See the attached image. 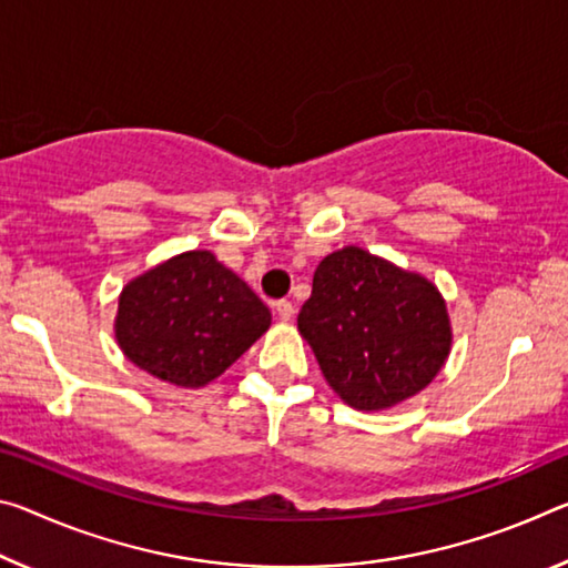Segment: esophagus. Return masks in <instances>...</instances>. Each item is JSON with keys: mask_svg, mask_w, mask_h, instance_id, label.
I'll return each instance as SVG.
<instances>
[{"mask_svg": "<svg viewBox=\"0 0 568 568\" xmlns=\"http://www.w3.org/2000/svg\"><path fill=\"white\" fill-rule=\"evenodd\" d=\"M275 313H277V318H281L283 323H287V321L295 316V308H293L291 301H277L275 303Z\"/></svg>", "mask_w": 568, "mask_h": 568, "instance_id": "obj_1", "label": "esophagus"}]
</instances>
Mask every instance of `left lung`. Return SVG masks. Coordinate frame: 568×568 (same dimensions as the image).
<instances>
[{
  "label": "left lung",
  "instance_id": "left-lung-1",
  "mask_svg": "<svg viewBox=\"0 0 568 568\" xmlns=\"http://www.w3.org/2000/svg\"><path fill=\"white\" fill-rule=\"evenodd\" d=\"M298 331L331 389L364 412L389 409L419 394L453 346L437 287L354 245L321 260Z\"/></svg>",
  "mask_w": 568,
  "mask_h": 568
}]
</instances>
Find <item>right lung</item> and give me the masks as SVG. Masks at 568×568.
Returning <instances> with one entry per match:
<instances>
[{
	"instance_id": "add662e5",
	"label": "right lung",
	"mask_w": 568,
	"mask_h": 568,
	"mask_svg": "<svg viewBox=\"0 0 568 568\" xmlns=\"http://www.w3.org/2000/svg\"><path fill=\"white\" fill-rule=\"evenodd\" d=\"M267 328V305L210 250L182 252L133 277L115 313L125 358L184 389L217 379Z\"/></svg>"
}]
</instances>
